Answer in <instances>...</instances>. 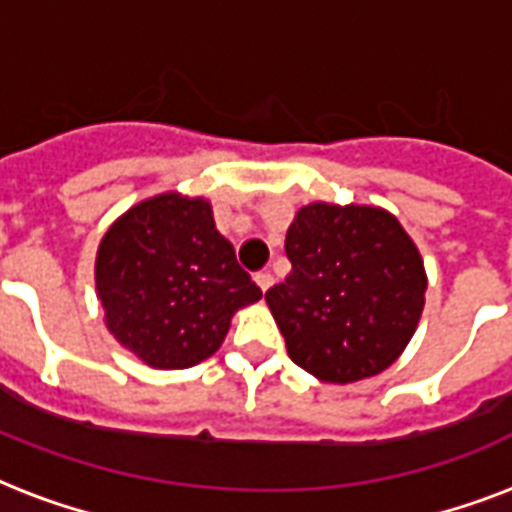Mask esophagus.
<instances>
[{
    "mask_svg": "<svg viewBox=\"0 0 512 512\" xmlns=\"http://www.w3.org/2000/svg\"><path fill=\"white\" fill-rule=\"evenodd\" d=\"M255 284L260 289H263V292H268V289L273 287V276H271V271H260V273H255Z\"/></svg>",
    "mask_w": 512,
    "mask_h": 512,
    "instance_id": "obj_1",
    "label": "esophagus"
}]
</instances>
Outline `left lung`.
Instances as JSON below:
<instances>
[{"instance_id": "8db88e82", "label": "left lung", "mask_w": 512, "mask_h": 512, "mask_svg": "<svg viewBox=\"0 0 512 512\" xmlns=\"http://www.w3.org/2000/svg\"><path fill=\"white\" fill-rule=\"evenodd\" d=\"M292 273L265 292L287 353L321 382L385 372L412 340L428 276L396 215L369 204L313 201L287 241Z\"/></svg>"}]
</instances>
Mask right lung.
Returning <instances> with one entry per match:
<instances>
[{"label":"right lung","mask_w":512,"mask_h":512,"mask_svg":"<svg viewBox=\"0 0 512 512\" xmlns=\"http://www.w3.org/2000/svg\"><path fill=\"white\" fill-rule=\"evenodd\" d=\"M95 289L114 340L154 369H188L217 353L233 313L263 292L215 228L212 204L156 193L100 239Z\"/></svg>","instance_id":"obj_1"}]
</instances>
